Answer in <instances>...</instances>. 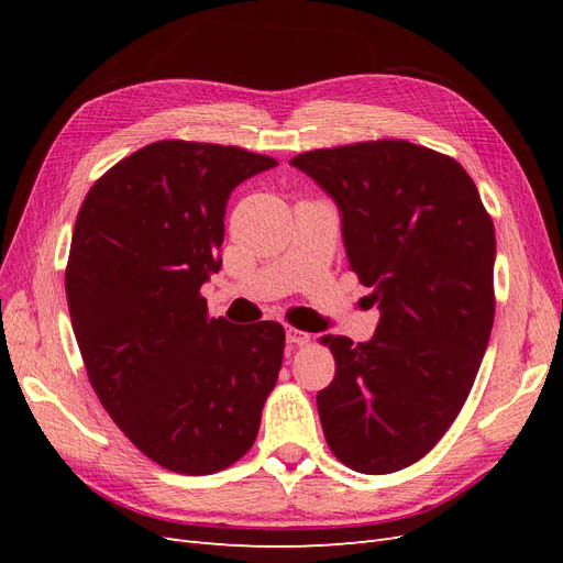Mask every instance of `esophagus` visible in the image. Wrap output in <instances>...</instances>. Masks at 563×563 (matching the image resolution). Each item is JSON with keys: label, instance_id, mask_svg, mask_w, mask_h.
I'll return each instance as SVG.
<instances>
[{"label": "esophagus", "instance_id": "esophagus-1", "mask_svg": "<svg viewBox=\"0 0 563 563\" xmlns=\"http://www.w3.org/2000/svg\"><path fill=\"white\" fill-rule=\"evenodd\" d=\"M286 343L291 345V347L308 345V343H310V333H305V331H298V329H294V327H288V329H286Z\"/></svg>", "mask_w": 563, "mask_h": 563}]
</instances>
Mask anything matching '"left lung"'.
I'll list each match as a JSON object with an SVG mask.
<instances>
[{
  "label": "left lung",
  "instance_id": "8db88e82",
  "mask_svg": "<svg viewBox=\"0 0 563 563\" xmlns=\"http://www.w3.org/2000/svg\"><path fill=\"white\" fill-rule=\"evenodd\" d=\"M340 211L352 272L380 323L368 343L323 335L335 378L317 395L340 463L389 474L434 449L463 408L493 329L496 232L455 159L406 141L305 152Z\"/></svg>",
  "mask_w": 563,
  "mask_h": 563
}]
</instances>
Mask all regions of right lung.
Returning <instances> with one entry per match:
<instances>
[{
  "label": "right lung",
  "mask_w": 563,
  "mask_h": 563,
  "mask_svg": "<svg viewBox=\"0 0 563 563\" xmlns=\"http://www.w3.org/2000/svg\"><path fill=\"white\" fill-rule=\"evenodd\" d=\"M277 162L234 145L159 141L96 180L65 269L67 308L100 404L135 446L213 474L255 441L275 387L277 321L209 317L232 190Z\"/></svg>",
  "instance_id": "add662e5"
}]
</instances>
